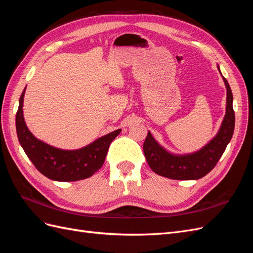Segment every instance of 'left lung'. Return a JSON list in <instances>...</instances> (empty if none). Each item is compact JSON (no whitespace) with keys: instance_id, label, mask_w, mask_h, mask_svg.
Wrapping results in <instances>:
<instances>
[{"instance_id":"8db88e82","label":"left lung","mask_w":253,"mask_h":253,"mask_svg":"<svg viewBox=\"0 0 253 253\" xmlns=\"http://www.w3.org/2000/svg\"><path fill=\"white\" fill-rule=\"evenodd\" d=\"M217 68L221 75L218 65ZM221 77L227 89L226 114L217 134L202 149L188 154H175L160 145L149 131L143 143V153L150 168L156 174L171 179L194 180L204 177L216 166L232 138L235 125L232 91L223 75Z\"/></svg>"}]
</instances>
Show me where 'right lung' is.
<instances>
[{
    "instance_id": "obj_1",
    "label": "right lung",
    "mask_w": 253,
    "mask_h": 253,
    "mask_svg": "<svg viewBox=\"0 0 253 253\" xmlns=\"http://www.w3.org/2000/svg\"><path fill=\"white\" fill-rule=\"evenodd\" d=\"M25 89L20 97L16 115V128L21 147L37 170L47 178L56 181H76L90 177L102 167L111 142L121 128L106 134L81 149L63 150L52 147L36 138L29 131L24 116L23 102Z\"/></svg>"
}]
</instances>
